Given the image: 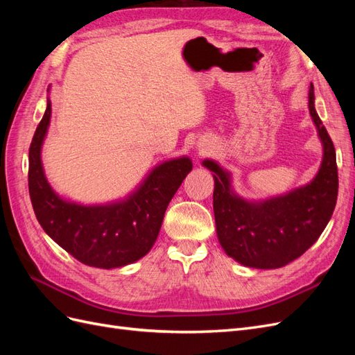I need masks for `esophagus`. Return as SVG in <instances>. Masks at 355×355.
Returning a JSON list of instances; mask_svg holds the SVG:
<instances>
[{
    "instance_id": "obj_1",
    "label": "esophagus",
    "mask_w": 355,
    "mask_h": 355,
    "mask_svg": "<svg viewBox=\"0 0 355 355\" xmlns=\"http://www.w3.org/2000/svg\"><path fill=\"white\" fill-rule=\"evenodd\" d=\"M207 151H210V146H202L201 148V153H207Z\"/></svg>"
}]
</instances>
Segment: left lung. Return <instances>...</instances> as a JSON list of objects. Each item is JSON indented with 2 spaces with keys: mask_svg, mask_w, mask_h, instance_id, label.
Instances as JSON below:
<instances>
[{
  "mask_svg": "<svg viewBox=\"0 0 355 355\" xmlns=\"http://www.w3.org/2000/svg\"><path fill=\"white\" fill-rule=\"evenodd\" d=\"M308 108L323 144V161L315 178L305 187L262 201L237 196L231 175L216 161L204 159L213 171V210L216 232L225 253L244 266L274 270L304 254L324 231L336 206L338 166L331 139L314 106L309 85Z\"/></svg>",
  "mask_w": 355,
  "mask_h": 355,
  "instance_id": "left-lung-1",
  "label": "left lung"
}]
</instances>
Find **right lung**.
<instances>
[{
    "instance_id": "right-lung-1",
    "label": "right lung",
    "mask_w": 355,
    "mask_h": 355,
    "mask_svg": "<svg viewBox=\"0 0 355 355\" xmlns=\"http://www.w3.org/2000/svg\"><path fill=\"white\" fill-rule=\"evenodd\" d=\"M50 116L47 99L29 146V196L42 230L84 265L111 270L139 261L153 249L168 202L192 170V161L180 157L158 164L124 200L96 206L71 202L53 191L41 163Z\"/></svg>"
}]
</instances>
